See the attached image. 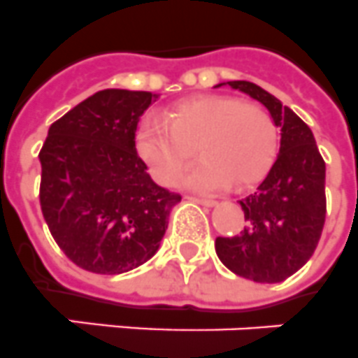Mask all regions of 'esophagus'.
<instances>
[{"label": "esophagus", "mask_w": 358, "mask_h": 358, "mask_svg": "<svg viewBox=\"0 0 358 358\" xmlns=\"http://www.w3.org/2000/svg\"><path fill=\"white\" fill-rule=\"evenodd\" d=\"M189 200H193V202L200 203V206H206V207H213L216 206V200H213V198H200V196H187Z\"/></svg>", "instance_id": "esophagus-1"}]
</instances>
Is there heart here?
<instances>
[{
  "mask_svg": "<svg viewBox=\"0 0 358 358\" xmlns=\"http://www.w3.org/2000/svg\"><path fill=\"white\" fill-rule=\"evenodd\" d=\"M138 152L160 184H171L194 155L203 160L180 178L202 191L248 187L264 176L278 145L275 118L262 105L231 96H203L173 105L165 120H142Z\"/></svg>",
  "mask_w": 358,
  "mask_h": 358,
  "instance_id": "b5f03b06",
  "label": "heart"
}]
</instances>
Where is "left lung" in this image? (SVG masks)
I'll list each match as a JSON object with an SVG mask.
<instances>
[{"mask_svg": "<svg viewBox=\"0 0 358 358\" xmlns=\"http://www.w3.org/2000/svg\"><path fill=\"white\" fill-rule=\"evenodd\" d=\"M260 101L280 129V149L253 193L240 200L244 227L218 236L215 249L227 269L275 284L296 273L315 253L326 220V164L311 129L278 98L251 82L218 83Z\"/></svg>", "mask_w": 358, "mask_h": 358, "instance_id": "1", "label": "left lung"}]
</instances>
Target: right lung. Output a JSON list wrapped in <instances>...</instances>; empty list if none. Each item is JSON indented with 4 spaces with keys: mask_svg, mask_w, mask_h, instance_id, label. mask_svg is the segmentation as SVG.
<instances>
[{
    "mask_svg": "<svg viewBox=\"0 0 358 358\" xmlns=\"http://www.w3.org/2000/svg\"><path fill=\"white\" fill-rule=\"evenodd\" d=\"M158 94L105 89L50 125L40 151L41 213L56 244L91 273L120 275L158 251L182 196L152 182L136 152Z\"/></svg>",
    "mask_w": 358,
    "mask_h": 358,
    "instance_id": "right-lung-1",
    "label": "right lung"
}]
</instances>
